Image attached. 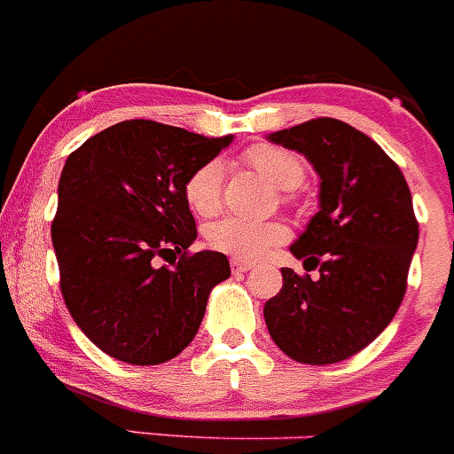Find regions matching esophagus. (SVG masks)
<instances>
[{
	"label": "esophagus",
	"mask_w": 454,
	"mask_h": 454,
	"mask_svg": "<svg viewBox=\"0 0 454 454\" xmlns=\"http://www.w3.org/2000/svg\"><path fill=\"white\" fill-rule=\"evenodd\" d=\"M231 268L235 275H244V272H248L250 268H253V263L250 262H241V259H231Z\"/></svg>",
	"instance_id": "esophagus-1"
}]
</instances>
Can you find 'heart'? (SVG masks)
<instances>
[{"instance_id":"obj_1","label":"heart","mask_w":454,"mask_h":454,"mask_svg":"<svg viewBox=\"0 0 454 454\" xmlns=\"http://www.w3.org/2000/svg\"><path fill=\"white\" fill-rule=\"evenodd\" d=\"M246 161L279 191H294L306 177L303 161L294 153L279 146H253L246 153ZM223 164L219 160L206 161L186 182V201L197 215H215L222 208ZM286 228L279 222H248V219L226 217L215 222L206 231V241L217 253L232 259H257L266 254L272 246L286 239Z\"/></svg>"}]
</instances>
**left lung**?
Listing matches in <instances>:
<instances>
[{"instance_id": "obj_1", "label": "left lung", "mask_w": 454, "mask_h": 454, "mask_svg": "<svg viewBox=\"0 0 454 454\" xmlns=\"http://www.w3.org/2000/svg\"><path fill=\"white\" fill-rule=\"evenodd\" d=\"M319 177V210L290 244L306 270L281 268L284 286L263 306L272 341L290 359L325 366L353 357L393 321L419 226L399 166L368 135L321 117L268 135Z\"/></svg>"}]
</instances>
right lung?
<instances>
[{"label":"right lung","mask_w":454,"mask_h":454,"mask_svg":"<svg viewBox=\"0 0 454 454\" xmlns=\"http://www.w3.org/2000/svg\"><path fill=\"white\" fill-rule=\"evenodd\" d=\"M231 142L130 120L66 160L51 231L61 294L110 357L133 366L177 357L200 330L210 290L231 277L226 254H186L197 239L186 182ZM160 256L180 262L157 267Z\"/></svg>","instance_id":"1"}]
</instances>
